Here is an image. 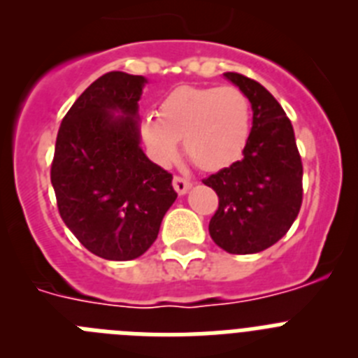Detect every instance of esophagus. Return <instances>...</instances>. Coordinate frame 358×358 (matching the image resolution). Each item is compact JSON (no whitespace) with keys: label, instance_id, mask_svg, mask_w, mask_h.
Instances as JSON below:
<instances>
[{"label":"esophagus","instance_id":"34e87169","mask_svg":"<svg viewBox=\"0 0 358 358\" xmlns=\"http://www.w3.org/2000/svg\"><path fill=\"white\" fill-rule=\"evenodd\" d=\"M192 188V182L182 179V177H173V189L177 192V195H186Z\"/></svg>","mask_w":358,"mask_h":358}]
</instances>
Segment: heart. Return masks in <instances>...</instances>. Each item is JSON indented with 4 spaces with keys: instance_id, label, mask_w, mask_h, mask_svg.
I'll list each match as a JSON object with an SVG mask.
<instances>
[{
    "instance_id": "1",
    "label": "heart",
    "mask_w": 358,
    "mask_h": 358,
    "mask_svg": "<svg viewBox=\"0 0 358 358\" xmlns=\"http://www.w3.org/2000/svg\"><path fill=\"white\" fill-rule=\"evenodd\" d=\"M251 103L235 85L179 87L164 98L159 113L141 120V136L161 164L176 161L179 140L199 169L215 172L235 163L248 143Z\"/></svg>"
}]
</instances>
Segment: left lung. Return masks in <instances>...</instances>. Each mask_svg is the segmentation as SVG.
Returning a JSON list of instances; mask_svg holds the SVG:
<instances>
[{
    "mask_svg": "<svg viewBox=\"0 0 358 358\" xmlns=\"http://www.w3.org/2000/svg\"><path fill=\"white\" fill-rule=\"evenodd\" d=\"M249 98L252 127L242 159L204 179L218 195L210 235L231 255H255L290 229L303 199V166L285 110L264 85L224 73Z\"/></svg>",
    "mask_w": 358,
    "mask_h": 358,
    "instance_id": "left-lung-1",
    "label": "left lung"
}]
</instances>
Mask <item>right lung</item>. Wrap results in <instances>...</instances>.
<instances>
[{"mask_svg": "<svg viewBox=\"0 0 358 358\" xmlns=\"http://www.w3.org/2000/svg\"><path fill=\"white\" fill-rule=\"evenodd\" d=\"M147 78L106 73L77 98L57 134L52 185L62 220L93 255L134 260L156 242L176 202L172 173L141 148Z\"/></svg>", "mask_w": 358, "mask_h": 358, "instance_id": "1", "label": "right lung"}]
</instances>
